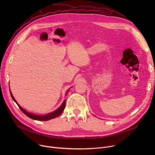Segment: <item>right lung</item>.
<instances>
[{
	"label": "right lung",
	"instance_id": "1",
	"mask_svg": "<svg viewBox=\"0 0 155 155\" xmlns=\"http://www.w3.org/2000/svg\"><path fill=\"white\" fill-rule=\"evenodd\" d=\"M11 93V95L12 97V99H13V101L17 104V105H18L19 108L21 110V111L24 114L26 115L28 117H29V118L31 119H35V120H48L50 119H53V118H55V117H58L61 114V113L63 112V111L64 110V107H65V105H66V101H64L63 104H61V106L58 109H56V110H54V112H51L50 114H48L46 115H45V116H39V115H35L34 114H32V113H30V112H26L25 110L23 109L20 105L17 103V102H16V101L14 99V97L12 95V94H11V92H10Z\"/></svg>",
	"mask_w": 155,
	"mask_h": 155
}]
</instances>
